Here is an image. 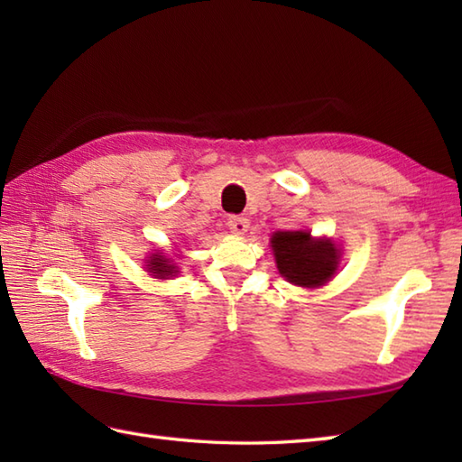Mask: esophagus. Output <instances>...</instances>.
<instances>
[{
  "instance_id": "1",
  "label": "esophagus",
  "mask_w": 462,
  "mask_h": 462,
  "mask_svg": "<svg viewBox=\"0 0 462 462\" xmlns=\"http://www.w3.org/2000/svg\"><path fill=\"white\" fill-rule=\"evenodd\" d=\"M248 226H250V222H248V218H244V216H228V228H230V232H234V234H244L248 230Z\"/></svg>"
}]
</instances>
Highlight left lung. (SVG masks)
<instances>
[{"mask_svg":"<svg viewBox=\"0 0 462 462\" xmlns=\"http://www.w3.org/2000/svg\"><path fill=\"white\" fill-rule=\"evenodd\" d=\"M272 250L282 276L301 288L323 286L337 270V248L331 240H313L310 232H276Z\"/></svg>","mask_w":462,"mask_h":462,"instance_id":"1","label":"left lung"}]
</instances>
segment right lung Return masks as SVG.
Masks as SVG:
<instances>
[{"mask_svg": "<svg viewBox=\"0 0 462 462\" xmlns=\"http://www.w3.org/2000/svg\"><path fill=\"white\" fill-rule=\"evenodd\" d=\"M149 272L154 273L156 278H169V276H174L179 270H176V266H172L169 260L159 256V254H154V256L149 260Z\"/></svg>", "mask_w": 462, "mask_h": 462, "instance_id": "add662e5", "label": "right lung"}]
</instances>
